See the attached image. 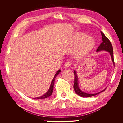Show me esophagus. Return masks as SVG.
<instances>
[{"instance_id": "obj_1", "label": "esophagus", "mask_w": 123, "mask_h": 123, "mask_svg": "<svg viewBox=\"0 0 123 123\" xmlns=\"http://www.w3.org/2000/svg\"><path fill=\"white\" fill-rule=\"evenodd\" d=\"M71 65H72V62L70 61H67L65 63V66L66 67H68L70 66Z\"/></svg>"}]
</instances>
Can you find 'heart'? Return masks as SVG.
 Wrapping results in <instances>:
<instances>
[{
    "label": "heart",
    "mask_w": 123,
    "mask_h": 123,
    "mask_svg": "<svg viewBox=\"0 0 123 123\" xmlns=\"http://www.w3.org/2000/svg\"><path fill=\"white\" fill-rule=\"evenodd\" d=\"M79 46L77 54L81 56L89 53L95 46L94 39L84 33L77 32L74 34L70 43V50L73 51Z\"/></svg>",
    "instance_id": "b5f03b06"
}]
</instances>
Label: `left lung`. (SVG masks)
Returning <instances> with one entry per match:
<instances>
[{"instance_id": "obj_1", "label": "left lung", "mask_w": 123, "mask_h": 123, "mask_svg": "<svg viewBox=\"0 0 123 123\" xmlns=\"http://www.w3.org/2000/svg\"><path fill=\"white\" fill-rule=\"evenodd\" d=\"M101 34L102 36L103 42L101 43H100L99 47L98 48L97 50H96V51L98 52L100 51L104 50V51H106L109 52L110 54L111 58H112V61L113 62V65L114 66L115 64H114V58H113V47H112V44H111L110 41L109 40V39L107 37L106 35L104 34L102 32H101ZM74 84L73 85V88L76 93L77 95L81 96V97L88 98V97H90V96H94L100 93H101L102 92L105 91V90H106V89H105L103 91L99 92L98 93H95V94H88V93H86L84 92L83 91H81L79 87V85H78V77L76 75V73L75 72V71H74Z\"/></svg>"}]
</instances>
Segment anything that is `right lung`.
<instances>
[{
	"label": "right lung",
	"instance_id": "add662e5",
	"mask_svg": "<svg viewBox=\"0 0 123 123\" xmlns=\"http://www.w3.org/2000/svg\"><path fill=\"white\" fill-rule=\"evenodd\" d=\"M61 72V70H59L58 71L56 72V73L55 74V76H54L53 79V80L52 81V83H51V86H50V87L49 88V90H48V91H47V92L46 93V94H44L42 96H40V97H37V98H33V99H44V98H47L48 97H49V96H51L52 95V93L53 92V85H54V80H55V79L56 77L57 76V75H58V74H59V73Z\"/></svg>",
	"mask_w": 123,
	"mask_h": 123
}]
</instances>
